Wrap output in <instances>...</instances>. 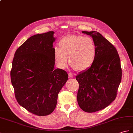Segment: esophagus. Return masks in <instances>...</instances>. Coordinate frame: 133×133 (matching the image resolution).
<instances>
[{
    "label": "esophagus",
    "instance_id": "1",
    "mask_svg": "<svg viewBox=\"0 0 133 133\" xmlns=\"http://www.w3.org/2000/svg\"><path fill=\"white\" fill-rule=\"evenodd\" d=\"M69 76L70 78H72L74 77V75L71 73H69Z\"/></svg>",
    "mask_w": 133,
    "mask_h": 133
}]
</instances>
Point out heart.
I'll return each mask as SVG.
<instances>
[{"label":"heart","instance_id":"obj_1","mask_svg":"<svg viewBox=\"0 0 133 133\" xmlns=\"http://www.w3.org/2000/svg\"><path fill=\"white\" fill-rule=\"evenodd\" d=\"M59 47H54V58L57 66L65 68L68 63L74 69L83 71L90 68L96 57V46L89 37L69 35L62 38Z\"/></svg>","mask_w":133,"mask_h":133}]
</instances>
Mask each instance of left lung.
<instances>
[{
    "mask_svg": "<svg viewBox=\"0 0 133 133\" xmlns=\"http://www.w3.org/2000/svg\"><path fill=\"white\" fill-rule=\"evenodd\" d=\"M93 38L96 57L92 66L76 76L79 88L77 100L85 112L105 108L115 100L121 81L120 58L116 48L96 31H83Z\"/></svg>",
    "mask_w": 133,
    "mask_h": 133,
    "instance_id": "left-lung-1",
    "label": "left lung"
}]
</instances>
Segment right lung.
Instances as JSON below:
<instances>
[{"instance_id": "1", "label": "right lung", "mask_w": 133, "mask_h": 133, "mask_svg": "<svg viewBox=\"0 0 133 133\" xmlns=\"http://www.w3.org/2000/svg\"><path fill=\"white\" fill-rule=\"evenodd\" d=\"M54 32L34 35L24 42L12 61L11 79L18 103L39 116L50 115L68 80L66 71L54 69Z\"/></svg>"}]
</instances>
